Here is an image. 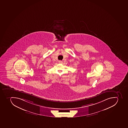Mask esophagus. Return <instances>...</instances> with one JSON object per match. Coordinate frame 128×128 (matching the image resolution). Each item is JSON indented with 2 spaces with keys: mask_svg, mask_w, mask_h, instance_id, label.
<instances>
[{
  "mask_svg": "<svg viewBox=\"0 0 128 128\" xmlns=\"http://www.w3.org/2000/svg\"><path fill=\"white\" fill-rule=\"evenodd\" d=\"M63 62L62 61H61V60H60V61H59V63L60 64H62V63Z\"/></svg>",
  "mask_w": 128,
  "mask_h": 128,
  "instance_id": "1",
  "label": "esophagus"
}]
</instances>
